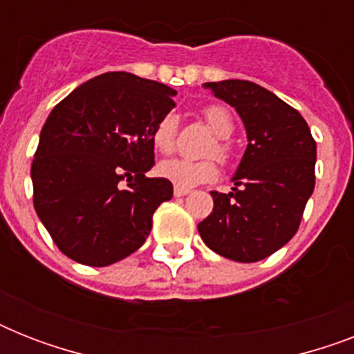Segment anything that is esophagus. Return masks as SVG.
<instances>
[{
  "mask_svg": "<svg viewBox=\"0 0 354 354\" xmlns=\"http://www.w3.org/2000/svg\"><path fill=\"white\" fill-rule=\"evenodd\" d=\"M191 193V189L185 187H174V196H185V194Z\"/></svg>",
  "mask_w": 354,
  "mask_h": 354,
  "instance_id": "esophagus-1",
  "label": "esophagus"
}]
</instances>
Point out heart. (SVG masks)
Returning <instances> with one entry per match:
<instances>
[{"label":"heart","instance_id":"1","mask_svg":"<svg viewBox=\"0 0 354 354\" xmlns=\"http://www.w3.org/2000/svg\"><path fill=\"white\" fill-rule=\"evenodd\" d=\"M204 121L209 127V130L216 136L215 143H211L207 149V156H215L221 161H230L232 158V145L227 138L233 133V118L230 110L218 104H211L204 108ZM176 118L174 115H165L156 122L152 130V143L160 152L169 154L174 150L176 145ZM158 174L165 178L176 187H196L200 183H209L218 176V167L213 160L191 161L182 160V158H172V160L161 161L158 165Z\"/></svg>","mask_w":354,"mask_h":354}]
</instances>
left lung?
<instances>
[{
  "label": "left lung",
  "instance_id": "1",
  "mask_svg": "<svg viewBox=\"0 0 354 354\" xmlns=\"http://www.w3.org/2000/svg\"><path fill=\"white\" fill-rule=\"evenodd\" d=\"M241 115L248 147L232 193L211 191L215 207L198 224L205 246L236 263H257L296 235L314 191L316 141L290 104L250 80L205 82Z\"/></svg>",
  "mask_w": 354,
  "mask_h": 354
}]
</instances>
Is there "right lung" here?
<instances>
[{"instance_id":"add662e5","label":"right lung","mask_w":354,"mask_h":354,"mask_svg":"<svg viewBox=\"0 0 354 354\" xmlns=\"http://www.w3.org/2000/svg\"><path fill=\"white\" fill-rule=\"evenodd\" d=\"M174 95L161 82L112 71L53 108L30 178L36 215L64 255L108 266L143 246L154 211L172 198L169 180L145 172L154 165L152 130Z\"/></svg>"}]
</instances>
